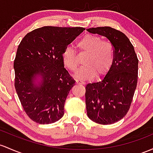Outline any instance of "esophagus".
I'll list each match as a JSON object with an SVG mask.
<instances>
[{"mask_svg":"<svg viewBox=\"0 0 153 153\" xmlns=\"http://www.w3.org/2000/svg\"><path fill=\"white\" fill-rule=\"evenodd\" d=\"M76 83L77 84H83V83L82 81H80L79 80H76Z\"/></svg>","mask_w":153,"mask_h":153,"instance_id":"esophagus-1","label":"esophagus"}]
</instances>
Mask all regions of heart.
Instances as JSON below:
<instances>
[{"label":"heart","instance_id":"heart-1","mask_svg":"<svg viewBox=\"0 0 153 153\" xmlns=\"http://www.w3.org/2000/svg\"><path fill=\"white\" fill-rule=\"evenodd\" d=\"M80 51L86 53L83 58V65L77 71L80 79L88 80L97 74V77L105 75L111 68L115 58V48L110 41L102 40L101 37L86 34L77 42ZM62 58L64 65L71 71H75L78 67L76 51L72 46L64 48Z\"/></svg>","mask_w":153,"mask_h":153}]
</instances>
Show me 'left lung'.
<instances>
[{
	"mask_svg": "<svg viewBox=\"0 0 153 153\" xmlns=\"http://www.w3.org/2000/svg\"><path fill=\"white\" fill-rule=\"evenodd\" d=\"M106 37L113 44L115 58L102 80L85 86L87 115L95 123L109 125L121 120L129 110L138 79L136 52L127 36L110 27L87 29Z\"/></svg>",
	"mask_w": 153,
	"mask_h": 153,
	"instance_id": "8db88e82",
	"label": "left lung"
}]
</instances>
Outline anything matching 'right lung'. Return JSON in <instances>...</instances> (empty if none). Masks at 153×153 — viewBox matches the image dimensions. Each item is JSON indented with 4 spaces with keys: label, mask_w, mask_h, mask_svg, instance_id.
<instances>
[{
    "label": "right lung",
    "mask_w": 153,
    "mask_h": 153,
    "mask_svg": "<svg viewBox=\"0 0 153 153\" xmlns=\"http://www.w3.org/2000/svg\"><path fill=\"white\" fill-rule=\"evenodd\" d=\"M85 28L46 26L30 32L20 42L14 62L15 89L33 121L49 124L64 115L65 103L75 80L65 68L62 53ZM37 75L42 78L34 85Z\"/></svg>",
    "instance_id": "add662e5"
}]
</instances>
